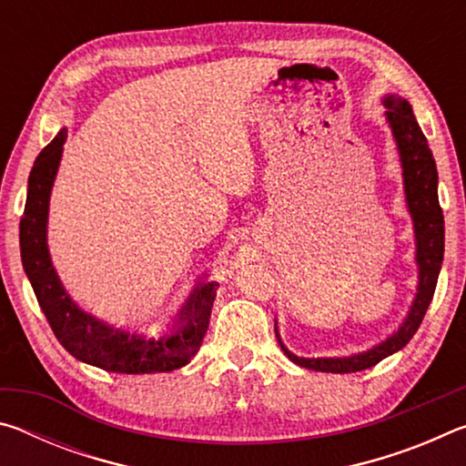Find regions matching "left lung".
<instances>
[{"label":"left lung","instance_id":"obj_1","mask_svg":"<svg viewBox=\"0 0 466 466\" xmlns=\"http://www.w3.org/2000/svg\"><path fill=\"white\" fill-rule=\"evenodd\" d=\"M386 105V121L392 129V137L397 141V149L400 156V167H403V183L409 214L413 218L415 230V247H417V267H420V283H417V294L409 310L403 325L397 333L386 337L382 343L374 345L372 350L353 353L347 358H298L286 345L281 343L279 333L278 341L286 356L294 364L317 370V372H333L347 374L360 372V370L372 368L378 361L392 356L411 341L417 333L421 320L428 312V306L436 291L438 275L441 269V258H444V216L438 201V170L433 160L431 149L428 146L420 123L413 116V108L405 98L397 94L384 96Z\"/></svg>","mask_w":466,"mask_h":466}]
</instances>
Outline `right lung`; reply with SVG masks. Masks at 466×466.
Instances as JSON below:
<instances>
[{"instance_id": "add662e5", "label": "right lung", "mask_w": 466, "mask_h": 466, "mask_svg": "<svg viewBox=\"0 0 466 466\" xmlns=\"http://www.w3.org/2000/svg\"><path fill=\"white\" fill-rule=\"evenodd\" d=\"M67 129H61L35 160L28 177V195L25 216L20 219L22 265L33 286L38 306L53 329L59 343L76 360L119 374L172 372L187 366L199 351L208 333L211 306L218 283H201L177 314L170 335L146 339L127 330L115 329L84 312L63 288L51 263L46 247V218L53 180L63 154Z\"/></svg>"}]
</instances>
